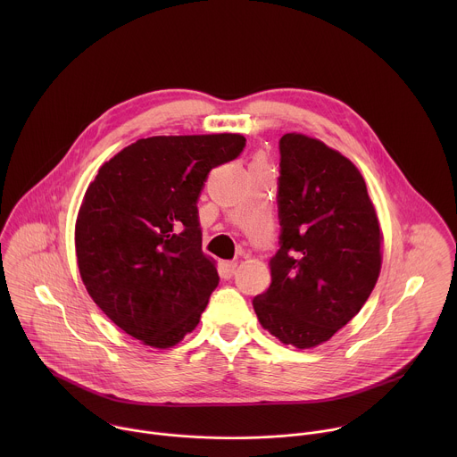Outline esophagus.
<instances>
[{
  "mask_svg": "<svg viewBox=\"0 0 457 457\" xmlns=\"http://www.w3.org/2000/svg\"><path fill=\"white\" fill-rule=\"evenodd\" d=\"M237 270V262H222V275L226 278H229Z\"/></svg>",
  "mask_w": 457,
  "mask_h": 457,
  "instance_id": "obj_1",
  "label": "esophagus"
}]
</instances>
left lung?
I'll return each instance as SVG.
<instances>
[{"instance_id":"obj_1","label":"left lung","mask_w":457,"mask_h":457,"mask_svg":"<svg viewBox=\"0 0 457 457\" xmlns=\"http://www.w3.org/2000/svg\"><path fill=\"white\" fill-rule=\"evenodd\" d=\"M280 249L271 286L253 298L260 325L312 349L360 312L381 270L383 233L360 170L303 134L280 139Z\"/></svg>"}]
</instances>
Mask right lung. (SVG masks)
<instances>
[{
    "label": "right lung",
    "instance_id": "1",
    "mask_svg": "<svg viewBox=\"0 0 457 457\" xmlns=\"http://www.w3.org/2000/svg\"><path fill=\"white\" fill-rule=\"evenodd\" d=\"M244 145L240 134L139 139L87 187L76 220L81 280L117 328L145 345H177L219 286L217 262L203 253L197 199L208 173Z\"/></svg>",
    "mask_w": 457,
    "mask_h": 457
}]
</instances>
